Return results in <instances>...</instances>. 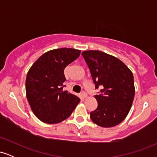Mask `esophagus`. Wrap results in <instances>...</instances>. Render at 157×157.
Wrapping results in <instances>:
<instances>
[{
    "mask_svg": "<svg viewBox=\"0 0 157 157\" xmlns=\"http://www.w3.org/2000/svg\"><path fill=\"white\" fill-rule=\"evenodd\" d=\"M81 94H82V97H83V98H86V97H87V93H86V91H82Z\"/></svg>",
    "mask_w": 157,
    "mask_h": 157,
    "instance_id": "1",
    "label": "esophagus"
}]
</instances>
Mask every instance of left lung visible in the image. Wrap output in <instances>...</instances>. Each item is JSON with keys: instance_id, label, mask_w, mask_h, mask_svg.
Here are the masks:
<instances>
[{"instance_id": "1", "label": "left lung", "mask_w": 157, "mask_h": 157, "mask_svg": "<svg viewBox=\"0 0 157 157\" xmlns=\"http://www.w3.org/2000/svg\"><path fill=\"white\" fill-rule=\"evenodd\" d=\"M90 70L95 89L97 108L90 113L92 122L104 128L113 127L127 117L134 100V76L127 66L117 57L100 51L82 53Z\"/></svg>"}]
</instances>
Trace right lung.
Segmentation results:
<instances>
[{"label": "right lung", "instance_id": "obj_1", "mask_svg": "<svg viewBox=\"0 0 157 157\" xmlns=\"http://www.w3.org/2000/svg\"><path fill=\"white\" fill-rule=\"evenodd\" d=\"M80 55V50L75 48H56L40 56L29 70L27 100L35 116L45 123L63 121L80 102V98L63 90L66 80L65 68Z\"/></svg>", "mask_w": 157, "mask_h": 157}]
</instances>
